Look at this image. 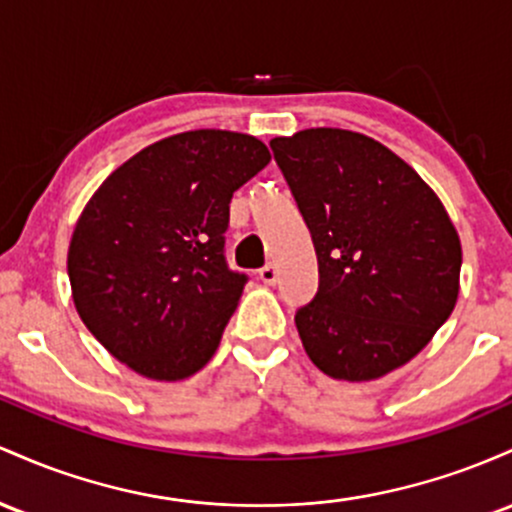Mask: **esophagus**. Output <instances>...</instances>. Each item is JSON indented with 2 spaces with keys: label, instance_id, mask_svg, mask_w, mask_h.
Wrapping results in <instances>:
<instances>
[{
  "label": "esophagus",
  "instance_id": "obj_1",
  "mask_svg": "<svg viewBox=\"0 0 512 512\" xmlns=\"http://www.w3.org/2000/svg\"><path fill=\"white\" fill-rule=\"evenodd\" d=\"M258 278H261L266 285H273L275 280H278V268H275L273 263H266V266L258 271Z\"/></svg>",
  "mask_w": 512,
  "mask_h": 512
}]
</instances>
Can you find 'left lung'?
<instances>
[{
  "label": "left lung",
  "instance_id": "1",
  "mask_svg": "<svg viewBox=\"0 0 512 512\" xmlns=\"http://www.w3.org/2000/svg\"><path fill=\"white\" fill-rule=\"evenodd\" d=\"M271 149L317 251L319 290L295 314L309 360L348 382L406 365L459 295L462 246L440 198L360 132L312 128Z\"/></svg>",
  "mask_w": 512,
  "mask_h": 512
}]
</instances>
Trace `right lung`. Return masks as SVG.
<instances>
[{
	"label": "right lung",
	"mask_w": 512,
	"mask_h": 512,
	"mask_svg": "<svg viewBox=\"0 0 512 512\" xmlns=\"http://www.w3.org/2000/svg\"><path fill=\"white\" fill-rule=\"evenodd\" d=\"M271 162L229 130L171 135L118 166L74 227V307L113 358L149 380L195 375L220 346L246 273L227 266L229 200Z\"/></svg>",
	"instance_id": "1"
}]
</instances>
